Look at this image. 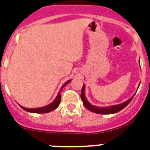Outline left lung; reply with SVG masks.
<instances>
[{"label":"left lung","instance_id":"8db88e82","mask_svg":"<svg viewBox=\"0 0 150 150\" xmlns=\"http://www.w3.org/2000/svg\"><path fill=\"white\" fill-rule=\"evenodd\" d=\"M139 63H140V60H139ZM139 86H140V85H139ZM135 94L132 97V98H130L128 100H127L126 101L123 102L122 104H116V105H111L109 106V107H98V106L92 105L91 104H90V102L88 101L87 98H86V96H85V85H83V88H82L81 95H80V97H81V99L83 102V105H84L85 107H86V109H88V110L91 111V112H95V113H98V114H112V113H116V112H120V110L124 109L125 107H126V106L129 104L130 102H131V100L133 99Z\"/></svg>","mask_w":150,"mask_h":150}]
</instances>
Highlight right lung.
Masks as SVG:
<instances>
[{
	"mask_svg": "<svg viewBox=\"0 0 150 150\" xmlns=\"http://www.w3.org/2000/svg\"><path fill=\"white\" fill-rule=\"evenodd\" d=\"M70 82H71V79H69V80H67L66 83H64L63 86L61 87L60 91H59V93H58V95H57V96H56V98H55V100L52 102V103H50V104H48V105L44 106V107H38V108H26V107H24L21 105H20V107H22L23 110H25V111H27V112H34V113H46V112H51V111L54 110H55L57 107H59V104H60L61 91H62V90L63 89L64 87L66 85L68 84Z\"/></svg>",
	"mask_w": 150,
	"mask_h": 150,
	"instance_id": "1",
	"label": "right lung"
}]
</instances>
